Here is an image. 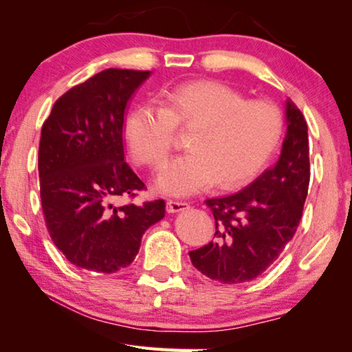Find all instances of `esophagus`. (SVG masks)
I'll use <instances>...</instances> for the list:
<instances>
[{"label":"esophagus","instance_id":"34e87169","mask_svg":"<svg viewBox=\"0 0 352 352\" xmlns=\"http://www.w3.org/2000/svg\"><path fill=\"white\" fill-rule=\"evenodd\" d=\"M188 203L186 201H176V199H170L166 201V210L170 212V214H176V212H182L188 209Z\"/></svg>","mask_w":352,"mask_h":352}]
</instances>
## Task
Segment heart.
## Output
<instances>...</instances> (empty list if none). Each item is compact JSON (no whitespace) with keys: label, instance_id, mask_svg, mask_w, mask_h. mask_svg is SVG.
I'll use <instances>...</instances> for the list:
<instances>
[{"label":"heart","instance_id":"heart-1","mask_svg":"<svg viewBox=\"0 0 352 352\" xmlns=\"http://www.w3.org/2000/svg\"><path fill=\"white\" fill-rule=\"evenodd\" d=\"M177 126L195 129L190 153L173 159L157 187L176 197L246 186L263 170L278 148L284 118L268 100H246L217 80H195L173 87L160 104L135 106L124 120V140L137 165L157 168L168 157Z\"/></svg>","mask_w":352,"mask_h":352}]
</instances>
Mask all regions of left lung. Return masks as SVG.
Listing matches in <instances>:
<instances>
[{
	"label": "left lung",
	"mask_w": 352,
	"mask_h": 352,
	"mask_svg": "<svg viewBox=\"0 0 352 352\" xmlns=\"http://www.w3.org/2000/svg\"><path fill=\"white\" fill-rule=\"evenodd\" d=\"M287 135L278 162L239 193L206 199L215 240L190 251L193 267L223 284H241L278 261L301 221L310 181L309 134L302 112L287 101Z\"/></svg>",
	"instance_id": "obj_1"
}]
</instances>
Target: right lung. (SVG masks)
I'll return each mask as SVG.
<instances>
[{
    "label": "right lung",
    "instance_id": "obj_1",
    "mask_svg": "<svg viewBox=\"0 0 352 352\" xmlns=\"http://www.w3.org/2000/svg\"><path fill=\"white\" fill-rule=\"evenodd\" d=\"M151 72L107 68L54 102L38 145L46 228L68 262L115 273L134 261L145 230L165 217V201L113 206L146 190L124 162L128 101Z\"/></svg>",
    "mask_w": 352,
    "mask_h": 352
}]
</instances>
